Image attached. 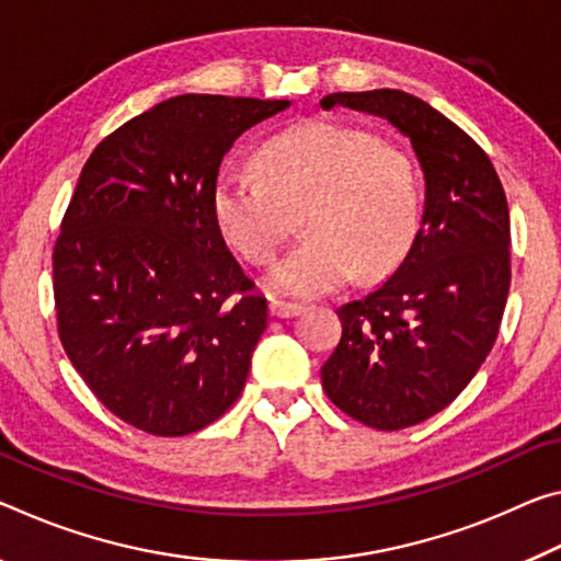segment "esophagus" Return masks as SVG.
I'll use <instances>...</instances> for the list:
<instances>
[{"instance_id":"esophagus-1","label":"esophagus","mask_w":561,"mask_h":561,"mask_svg":"<svg viewBox=\"0 0 561 561\" xmlns=\"http://www.w3.org/2000/svg\"><path fill=\"white\" fill-rule=\"evenodd\" d=\"M301 312H305V305H297V301H279V299L270 301V314L272 317L287 319V317H297Z\"/></svg>"}]
</instances>
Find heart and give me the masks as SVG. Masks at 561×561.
I'll return each mask as SVG.
<instances>
[{
    "label": "heart",
    "mask_w": 561,
    "mask_h": 561,
    "mask_svg": "<svg viewBox=\"0 0 561 561\" xmlns=\"http://www.w3.org/2000/svg\"><path fill=\"white\" fill-rule=\"evenodd\" d=\"M264 174L225 169L211 207L221 234L252 264H266L307 207V239L266 274V289L312 299L359 272L394 270L420 221V182L399 149L352 124L309 119L266 139Z\"/></svg>",
    "instance_id": "b5f03b06"
}]
</instances>
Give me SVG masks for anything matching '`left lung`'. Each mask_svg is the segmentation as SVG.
<instances>
[{"instance_id": "1", "label": "left lung", "mask_w": 561, "mask_h": 561, "mask_svg": "<svg viewBox=\"0 0 561 561\" xmlns=\"http://www.w3.org/2000/svg\"><path fill=\"white\" fill-rule=\"evenodd\" d=\"M387 119L424 172L420 232L392 277L336 309L342 340L322 367L327 397L352 420L397 432L461 394L492 352L510 295V209L477 141L399 89L327 94Z\"/></svg>"}]
</instances>
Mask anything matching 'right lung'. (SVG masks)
Wrapping results in <instances>:
<instances>
[{
    "label": "right lung",
    "mask_w": 561,
    "mask_h": 561,
    "mask_svg": "<svg viewBox=\"0 0 561 561\" xmlns=\"http://www.w3.org/2000/svg\"><path fill=\"white\" fill-rule=\"evenodd\" d=\"M287 100L182 94L122 124L79 174L51 254L59 340L94 397L157 437L242 394L266 299L215 219L219 167Z\"/></svg>",
    "instance_id": "obj_1"
}]
</instances>
